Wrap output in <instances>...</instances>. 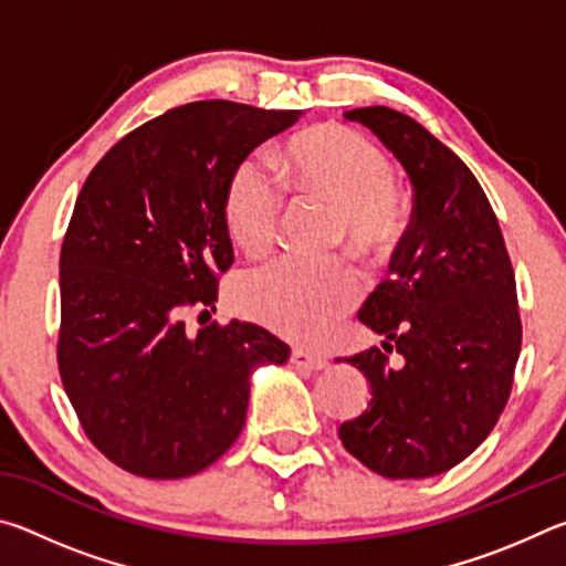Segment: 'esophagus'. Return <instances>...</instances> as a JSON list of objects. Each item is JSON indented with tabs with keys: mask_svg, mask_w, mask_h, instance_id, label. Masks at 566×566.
Masks as SVG:
<instances>
[{
	"mask_svg": "<svg viewBox=\"0 0 566 566\" xmlns=\"http://www.w3.org/2000/svg\"><path fill=\"white\" fill-rule=\"evenodd\" d=\"M290 361L294 367H304L310 371H319V369H327V359L319 357V354H312V352H304V349H292V357Z\"/></svg>",
	"mask_w": 566,
	"mask_h": 566,
	"instance_id": "esophagus-1",
	"label": "esophagus"
}]
</instances>
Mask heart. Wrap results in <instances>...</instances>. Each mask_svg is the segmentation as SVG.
Returning a JSON list of instances; mask_svg holds the SVG:
<instances>
[{
  "instance_id": "obj_1",
  "label": "heart",
  "mask_w": 566,
  "mask_h": 566,
  "mask_svg": "<svg viewBox=\"0 0 566 566\" xmlns=\"http://www.w3.org/2000/svg\"><path fill=\"white\" fill-rule=\"evenodd\" d=\"M282 185L304 202L337 209L339 239L367 260H385L405 234L395 167L375 142L347 124L324 122L284 139L274 151ZM284 199L254 159L229 171L222 222L249 256H264L282 227ZM361 296V276L347 262L280 260L234 284L237 310L294 342H319Z\"/></svg>"
}]
</instances>
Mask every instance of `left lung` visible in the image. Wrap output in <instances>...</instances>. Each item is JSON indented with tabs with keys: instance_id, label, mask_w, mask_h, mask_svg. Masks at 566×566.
I'll return each mask as SVG.
<instances>
[{
	"instance_id": "8db88e82",
	"label": "left lung",
	"mask_w": 566,
	"mask_h": 566,
	"mask_svg": "<svg viewBox=\"0 0 566 566\" xmlns=\"http://www.w3.org/2000/svg\"><path fill=\"white\" fill-rule=\"evenodd\" d=\"M377 134L415 189V209L391 256V280L359 310L387 342L347 361L371 399L339 439L387 479L449 472L484 442L510 399L522 349L514 270L476 177L419 122L389 107L344 114ZM397 350L401 368H391Z\"/></svg>"
}]
</instances>
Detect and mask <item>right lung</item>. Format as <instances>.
<instances>
[{
	"label": "right lung",
	"mask_w": 566,
	"mask_h": 566,
	"mask_svg": "<svg viewBox=\"0 0 566 566\" xmlns=\"http://www.w3.org/2000/svg\"><path fill=\"white\" fill-rule=\"evenodd\" d=\"M191 102L122 137L76 197L60 254L56 361L84 434L127 472L181 479L217 462L247 419L249 377L290 347L256 324L212 322L234 262L222 222L229 171L300 119Z\"/></svg>",
	"instance_id": "add662e5"
}]
</instances>
